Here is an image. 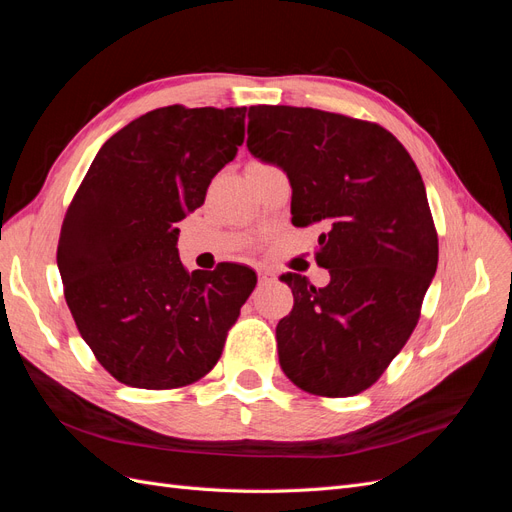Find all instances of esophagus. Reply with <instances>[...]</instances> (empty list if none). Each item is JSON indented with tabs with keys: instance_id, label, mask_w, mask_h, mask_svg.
<instances>
[{
	"instance_id": "esophagus-1",
	"label": "esophagus",
	"mask_w": 512,
	"mask_h": 512,
	"mask_svg": "<svg viewBox=\"0 0 512 512\" xmlns=\"http://www.w3.org/2000/svg\"><path fill=\"white\" fill-rule=\"evenodd\" d=\"M258 282H260V284H271V282H275V273L269 271V269H260V271H258Z\"/></svg>"
}]
</instances>
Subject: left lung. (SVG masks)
<instances>
[{"instance_id":"8db88e82","label":"left lung","mask_w":512,"mask_h":512,"mask_svg":"<svg viewBox=\"0 0 512 512\" xmlns=\"http://www.w3.org/2000/svg\"><path fill=\"white\" fill-rule=\"evenodd\" d=\"M247 119L252 156L288 175L292 224L324 230L316 260L331 275L324 288L280 277L294 297L275 329L280 365L307 393H361L406 346L436 275L421 173L378 123L267 104L250 106Z\"/></svg>"}]
</instances>
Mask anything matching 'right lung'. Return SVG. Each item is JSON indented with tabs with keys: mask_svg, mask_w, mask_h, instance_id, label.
Returning a JSON list of instances; mask_svg holds the SVG:
<instances>
[{
	"mask_svg": "<svg viewBox=\"0 0 512 512\" xmlns=\"http://www.w3.org/2000/svg\"><path fill=\"white\" fill-rule=\"evenodd\" d=\"M245 106H164L113 134L61 224L66 303L100 365L136 389H177L218 363L256 286L232 262L188 273L177 239L211 179L235 160Z\"/></svg>",
	"mask_w": 512,
	"mask_h": 512,
	"instance_id": "right-lung-1",
	"label": "right lung"
}]
</instances>
